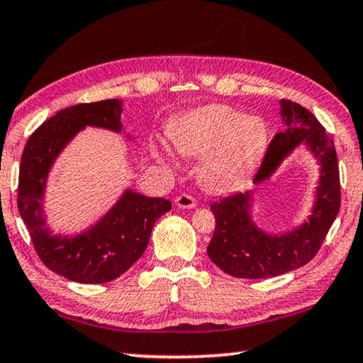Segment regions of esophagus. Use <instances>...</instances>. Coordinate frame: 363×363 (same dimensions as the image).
<instances>
[{"instance_id": "esophagus-1", "label": "esophagus", "mask_w": 363, "mask_h": 363, "mask_svg": "<svg viewBox=\"0 0 363 363\" xmlns=\"http://www.w3.org/2000/svg\"><path fill=\"white\" fill-rule=\"evenodd\" d=\"M174 203L181 210H192V208H195V199L187 194H181L179 196H176Z\"/></svg>"}]
</instances>
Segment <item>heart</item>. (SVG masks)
Returning a JSON list of instances; mask_svg holds the SVG:
<instances>
[{"label": "heart", "instance_id": "b5f03b06", "mask_svg": "<svg viewBox=\"0 0 363 363\" xmlns=\"http://www.w3.org/2000/svg\"><path fill=\"white\" fill-rule=\"evenodd\" d=\"M168 138L181 155L203 157L199 179L211 194L235 189L257 167L269 145L266 121L220 104L181 115L168 128ZM153 157L169 164L168 152L162 147L153 149Z\"/></svg>", "mask_w": 363, "mask_h": 363}]
</instances>
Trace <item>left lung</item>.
I'll use <instances>...</instances> for the list:
<instances>
[{
	"instance_id": "1",
	"label": "left lung",
	"mask_w": 363,
	"mask_h": 363,
	"mask_svg": "<svg viewBox=\"0 0 363 363\" xmlns=\"http://www.w3.org/2000/svg\"><path fill=\"white\" fill-rule=\"evenodd\" d=\"M285 130L275 134L255 176L266 182L280 164L304 145L318 162V181L311 214L293 229L270 233L253 219L255 190L225 196L211 205L216 229L206 253L225 274L237 279H269L291 272L317 255L341 205L340 168L333 140L309 110L291 101H280Z\"/></svg>"
}]
</instances>
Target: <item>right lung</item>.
<instances>
[{
    "label": "right lung",
    "mask_w": 363,
    "mask_h": 363,
    "mask_svg": "<svg viewBox=\"0 0 363 363\" xmlns=\"http://www.w3.org/2000/svg\"><path fill=\"white\" fill-rule=\"evenodd\" d=\"M121 112L120 99L60 110L30 136L22 153L17 205L23 224L45 266L78 284H106L125 274L143 256L155 220L171 210L167 199L126 189L88 229L62 235L48 225L45 196L56 160L86 126L121 133ZM128 138L131 139L130 134Z\"/></svg>",
    "instance_id": "1"
}]
</instances>
